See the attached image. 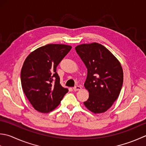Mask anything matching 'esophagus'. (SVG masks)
I'll list each match as a JSON object with an SVG mask.
<instances>
[{
	"mask_svg": "<svg viewBox=\"0 0 146 146\" xmlns=\"http://www.w3.org/2000/svg\"><path fill=\"white\" fill-rule=\"evenodd\" d=\"M73 90L74 91H79V90H81V87L79 86H76L75 87L73 88Z\"/></svg>",
	"mask_w": 146,
	"mask_h": 146,
	"instance_id": "34e87169",
	"label": "esophagus"
}]
</instances>
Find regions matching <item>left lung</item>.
<instances>
[{
	"mask_svg": "<svg viewBox=\"0 0 146 146\" xmlns=\"http://www.w3.org/2000/svg\"><path fill=\"white\" fill-rule=\"evenodd\" d=\"M88 69L84 87L89 91L85 106L94 113L105 112L120 94L123 81L122 67L118 59L98 43L76 47Z\"/></svg>",
	"mask_w": 146,
	"mask_h": 146,
	"instance_id": "left-lung-1",
	"label": "left lung"
}]
</instances>
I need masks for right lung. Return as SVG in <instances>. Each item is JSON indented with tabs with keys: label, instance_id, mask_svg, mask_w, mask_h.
Returning <instances> with one entry per match:
<instances>
[{
	"label": "right lung",
	"instance_id": "right-lung-1",
	"mask_svg": "<svg viewBox=\"0 0 146 146\" xmlns=\"http://www.w3.org/2000/svg\"><path fill=\"white\" fill-rule=\"evenodd\" d=\"M71 48L66 44H48L35 50L26 58L21 81L24 93L36 110H53L69 91L60 85L56 71Z\"/></svg>",
	"mask_w": 146,
	"mask_h": 146
}]
</instances>
